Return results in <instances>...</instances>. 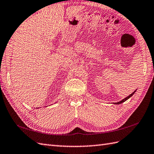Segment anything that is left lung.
Listing matches in <instances>:
<instances>
[{
	"label": "left lung",
	"mask_w": 154,
	"mask_h": 154,
	"mask_svg": "<svg viewBox=\"0 0 154 154\" xmlns=\"http://www.w3.org/2000/svg\"><path fill=\"white\" fill-rule=\"evenodd\" d=\"M135 92H136V91H134L133 93H131V95H129L128 97H127L126 98L123 99V100H122L121 101H119V102H118V103H114V104H121V103H123V102H125V101H126L127 99H129L131 97H132V96H133V95L134 93H135Z\"/></svg>",
	"instance_id": "left-lung-1"
}]
</instances>
